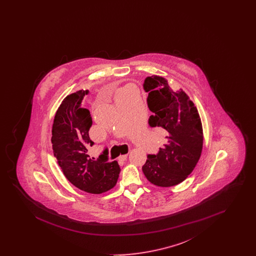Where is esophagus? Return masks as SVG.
Masks as SVG:
<instances>
[{
	"label": "esophagus",
	"mask_w": 256,
	"mask_h": 256,
	"mask_svg": "<svg viewBox=\"0 0 256 256\" xmlns=\"http://www.w3.org/2000/svg\"><path fill=\"white\" fill-rule=\"evenodd\" d=\"M126 158H128V154H122V156H119L118 160L119 161H124V160H126Z\"/></svg>",
	"instance_id": "1"
}]
</instances>
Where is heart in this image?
Masks as SVG:
<instances>
[{
    "instance_id": "b5f03b06",
    "label": "heart",
    "mask_w": 256,
    "mask_h": 256,
    "mask_svg": "<svg viewBox=\"0 0 256 256\" xmlns=\"http://www.w3.org/2000/svg\"><path fill=\"white\" fill-rule=\"evenodd\" d=\"M130 87H126V88H124L122 90H121L120 92H119V94H118V96H117V98L120 97L121 95H122L124 93H126V92H128V91H130Z\"/></svg>"
}]
</instances>
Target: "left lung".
<instances>
[{
	"mask_svg": "<svg viewBox=\"0 0 256 256\" xmlns=\"http://www.w3.org/2000/svg\"><path fill=\"white\" fill-rule=\"evenodd\" d=\"M143 87L154 113L148 124L163 130L166 139L156 154H148L142 170L156 186L178 185L195 169L202 154L204 134L198 112L183 90L174 92L162 76H148Z\"/></svg>",
	"mask_w": 256,
	"mask_h": 256,
	"instance_id": "8db88e82",
	"label": "left lung"
}]
</instances>
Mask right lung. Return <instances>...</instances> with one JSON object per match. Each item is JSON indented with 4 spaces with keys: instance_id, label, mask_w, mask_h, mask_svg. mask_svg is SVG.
Here are the masks:
<instances>
[{
    "instance_id": "add662e5",
    "label": "right lung",
    "mask_w": 256,
    "mask_h": 256,
    "mask_svg": "<svg viewBox=\"0 0 256 256\" xmlns=\"http://www.w3.org/2000/svg\"><path fill=\"white\" fill-rule=\"evenodd\" d=\"M88 90H80L65 98L56 113L52 130L54 154L66 178L78 189L102 194L112 189L121 172L117 161H108L106 148L97 160L88 150L94 145L89 137L92 126L90 111L82 108Z\"/></svg>"
}]
</instances>
